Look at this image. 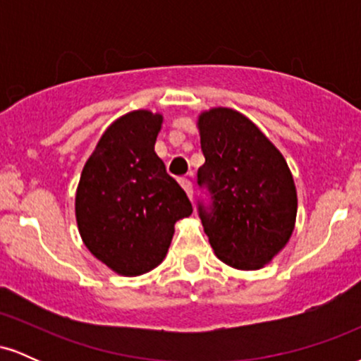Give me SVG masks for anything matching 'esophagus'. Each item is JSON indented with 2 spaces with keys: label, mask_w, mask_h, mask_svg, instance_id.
I'll return each instance as SVG.
<instances>
[{
  "label": "esophagus",
  "mask_w": 361,
  "mask_h": 361,
  "mask_svg": "<svg viewBox=\"0 0 361 361\" xmlns=\"http://www.w3.org/2000/svg\"><path fill=\"white\" fill-rule=\"evenodd\" d=\"M180 185L183 186V190L186 192V195L190 197V200H193V183L190 178H180Z\"/></svg>",
  "instance_id": "1"
}]
</instances>
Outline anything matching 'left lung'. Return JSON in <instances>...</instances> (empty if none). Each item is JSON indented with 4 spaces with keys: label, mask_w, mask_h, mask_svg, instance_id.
Instances as JSON below:
<instances>
[{
    "label": "left lung",
    "mask_w": 361,
    "mask_h": 361,
    "mask_svg": "<svg viewBox=\"0 0 361 361\" xmlns=\"http://www.w3.org/2000/svg\"><path fill=\"white\" fill-rule=\"evenodd\" d=\"M198 128L205 164L197 181L210 198L198 200L197 209L210 246L239 270L264 267L295 224L297 193L287 161L235 110L204 111Z\"/></svg>",
    "instance_id": "obj_1"
}]
</instances>
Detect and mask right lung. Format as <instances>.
I'll return each instance as SVG.
<instances>
[{"label": "right lung", "instance_id": "right-lung-1", "mask_svg": "<svg viewBox=\"0 0 361 361\" xmlns=\"http://www.w3.org/2000/svg\"><path fill=\"white\" fill-rule=\"evenodd\" d=\"M163 117L135 110L115 120L82 168L78 229L86 247L123 276L166 256L175 222L193 212L185 190L154 152Z\"/></svg>", "mask_w": 361, "mask_h": 361}]
</instances>
